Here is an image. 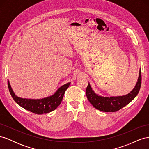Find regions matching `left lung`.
I'll use <instances>...</instances> for the list:
<instances>
[{"label": "left lung", "instance_id": "8db88e82", "mask_svg": "<svg viewBox=\"0 0 149 149\" xmlns=\"http://www.w3.org/2000/svg\"><path fill=\"white\" fill-rule=\"evenodd\" d=\"M141 71H139V76L136 86L131 92L122 96L102 97L98 96L92 90L89 83L86 90V94L90 103L96 109L103 112H116L127 105L138 94L141 86Z\"/></svg>", "mask_w": 149, "mask_h": 149}]
</instances>
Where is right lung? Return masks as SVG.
Wrapping results in <instances>:
<instances>
[{
    "instance_id": "obj_1",
    "label": "right lung",
    "mask_w": 149,
    "mask_h": 149,
    "mask_svg": "<svg viewBox=\"0 0 149 149\" xmlns=\"http://www.w3.org/2000/svg\"><path fill=\"white\" fill-rule=\"evenodd\" d=\"M70 83L63 85L53 95L41 100H31L24 99L17 96L10 86L8 81V87L12 97L18 104L24 108L25 109L37 114H43L50 112L59 106L63 97L64 94L67 88L69 87Z\"/></svg>"
}]
</instances>
